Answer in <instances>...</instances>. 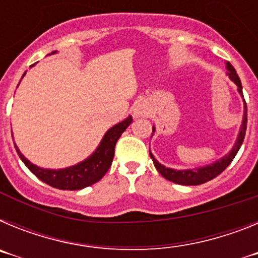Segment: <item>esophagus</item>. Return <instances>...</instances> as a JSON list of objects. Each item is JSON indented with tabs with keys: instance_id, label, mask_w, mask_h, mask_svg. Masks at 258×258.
I'll use <instances>...</instances> for the list:
<instances>
[{
	"instance_id": "34e87169",
	"label": "esophagus",
	"mask_w": 258,
	"mask_h": 258,
	"mask_svg": "<svg viewBox=\"0 0 258 258\" xmlns=\"http://www.w3.org/2000/svg\"><path fill=\"white\" fill-rule=\"evenodd\" d=\"M134 115L136 116H146L147 115V107L145 104H138L134 108Z\"/></svg>"
}]
</instances>
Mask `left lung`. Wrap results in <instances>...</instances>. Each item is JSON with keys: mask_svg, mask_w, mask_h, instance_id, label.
<instances>
[{"mask_svg": "<svg viewBox=\"0 0 258 258\" xmlns=\"http://www.w3.org/2000/svg\"><path fill=\"white\" fill-rule=\"evenodd\" d=\"M226 67H227V70H229L227 75H229L230 79H231L232 81L236 84V86H238V92L240 93L241 97H243L241 83H240V79H239L238 74H236V71L234 70V67H232L230 63H226ZM245 131H247V103H245V101H244V115H243V122H241L240 133H239L238 140H236L235 146L232 147V150L229 152V155L223 156L221 160H217L216 163L211 164V165L203 166V168H199V169L174 170V169L165 168L164 165H161V164L159 163V161H157L154 156H152L151 152H150V156H151L152 161H154V165H155V168L157 169V172L160 173V174L163 175L165 179L174 182V183L184 184V186H197V184L206 183V182L216 178L218 174H221L223 170L226 169L227 166L230 165V163L234 160V157H235V155L238 154L239 149H240L241 143H243V141H244ZM152 133H154V129H152Z\"/></svg>", "mask_w": 258, "mask_h": 258, "instance_id": "left-lung-1", "label": "left lung"}]
</instances>
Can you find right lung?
Returning <instances> with one entry per match:
<instances>
[{"label":"right lung","mask_w":258,"mask_h":258,"mask_svg":"<svg viewBox=\"0 0 258 258\" xmlns=\"http://www.w3.org/2000/svg\"><path fill=\"white\" fill-rule=\"evenodd\" d=\"M55 51H52V54ZM132 120H133L132 116H129V117L125 118L124 121L118 122L117 125L111 127L104 134L101 145L98 146V149L95 150V152H93L92 156L88 157L83 163L66 168V169L52 170L38 168V166L29 163L26 157L20 154L17 145H15V149H17L18 155H19L23 163L26 164L27 168L38 179H41V181L47 183L51 187L59 188V190H81V188L88 187L90 184L98 182L106 174L111 164H112L116 142L120 138V136L124 133L125 129L131 125Z\"/></svg>","instance_id":"1"}]
</instances>
